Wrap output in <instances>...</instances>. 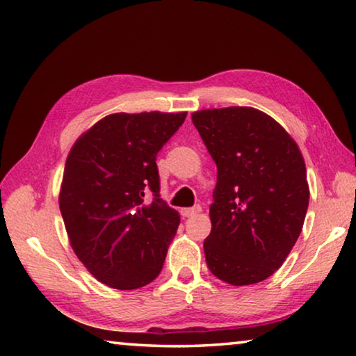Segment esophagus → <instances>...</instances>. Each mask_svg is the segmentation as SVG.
I'll return each mask as SVG.
<instances>
[{
    "mask_svg": "<svg viewBox=\"0 0 356 356\" xmlns=\"http://www.w3.org/2000/svg\"><path fill=\"white\" fill-rule=\"evenodd\" d=\"M198 212H201V206L200 204H195L193 208H185L180 211V214H182L184 217H192V216H196Z\"/></svg>",
    "mask_w": 356,
    "mask_h": 356,
    "instance_id": "34e87169",
    "label": "esophagus"
}]
</instances>
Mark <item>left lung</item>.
I'll return each mask as SVG.
<instances>
[{
    "label": "left lung",
    "mask_w": 356,
    "mask_h": 356,
    "mask_svg": "<svg viewBox=\"0 0 356 356\" xmlns=\"http://www.w3.org/2000/svg\"><path fill=\"white\" fill-rule=\"evenodd\" d=\"M217 184L204 240L211 273L233 286L254 284L283 265L304 225L309 184L302 153L277 121L251 107L192 115Z\"/></svg>",
    "instance_id": "8db88e82"
}]
</instances>
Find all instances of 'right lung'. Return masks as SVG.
Segmentation results:
<instances>
[{
  "instance_id": "right-lung-1",
  "label": "right lung",
  "mask_w": 356,
  "mask_h": 356,
  "mask_svg": "<svg viewBox=\"0 0 356 356\" xmlns=\"http://www.w3.org/2000/svg\"><path fill=\"white\" fill-rule=\"evenodd\" d=\"M185 116L108 115L68 153L59 206L70 245L110 288H142L161 272L180 216L160 198L156 156Z\"/></svg>"
}]
</instances>
